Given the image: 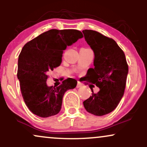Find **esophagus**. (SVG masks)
<instances>
[{"mask_svg": "<svg viewBox=\"0 0 147 147\" xmlns=\"http://www.w3.org/2000/svg\"><path fill=\"white\" fill-rule=\"evenodd\" d=\"M82 84L81 83V82H77V88H80V87H82Z\"/></svg>", "mask_w": 147, "mask_h": 147, "instance_id": "34e87169", "label": "esophagus"}]
</instances>
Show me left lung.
Returning <instances> with one entry per match:
<instances>
[{
  "instance_id": "1",
  "label": "left lung",
  "mask_w": 147,
  "mask_h": 147,
  "mask_svg": "<svg viewBox=\"0 0 147 147\" xmlns=\"http://www.w3.org/2000/svg\"><path fill=\"white\" fill-rule=\"evenodd\" d=\"M82 32L95 54L94 68L88 70L84 81L100 89L97 93L91 89L92 95L84 101V106L90 113L102 116L115 110L120 102L129 66L124 52L113 38L91 30Z\"/></svg>"
}]
</instances>
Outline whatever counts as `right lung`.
Wrapping results in <instances>:
<instances>
[{
	"label": "right lung",
	"instance_id": "1",
	"mask_svg": "<svg viewBox=\"0 0 147 147\" xmlns=\"http://www.w3.org/2000/svg\"><path fill=\"white\" fill-rule=\"evenodd\" d=\"M77 30H50L25 44L18 61L17 77L23 98L32 113L48 117L59 113L64 93L77 82L68 78L57 87L48 86V73L61 63L63 50L83 37Z\"/></svg>",
	"mask_w": 147,
	"mask_h": 147
}]
</instances>
